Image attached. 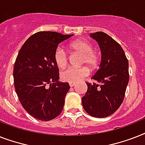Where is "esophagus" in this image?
Returning <instances> with one entry per match:
<instances>
[{"instance_id":"obj_1","label":"esophagus","mask_w":145,"mask_h":145,"mask_svg":"<svg viewBox=\"0 0 145 145\" xmlns=\"http://www.w3.org/2000/svg\"><path fill=\"white\" fill-rule=\"evenodd\" d=\"M69 86H70L71 87H73L74 86H75V84L74 83H69Z\"/></svg>"}]
</instances>
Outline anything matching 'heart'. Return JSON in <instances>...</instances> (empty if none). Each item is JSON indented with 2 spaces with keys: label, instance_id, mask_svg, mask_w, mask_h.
Instances as JSON below:
<instances>
[{
  "label": "heart",
  "instance_id": "b5f03b06",
  "mask_svg": "<svg viewBox=\"0 0 145 145\" xmlns=\"http://www.w3.org/2000/svg\"><path fill=\"white\" fill-rule=\"evenodd\" d=\"M70 48L75 52L81 53L80 64H86L90 68H95L99 63V57L93 51L92 44L85 40H76L70 44ZM54 60L57 66L60 68H65L68 63L67 53L62 47H57L54 52ZM89 71L86 66L78 68L69 67L61 74V78L64 81L77 83L89 74Z\"/></svg>",
  "mask_w": 145,
  "mask_h": 145
}]
</instances>
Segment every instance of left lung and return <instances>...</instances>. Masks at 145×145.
I'll return each instance as SVG.
<instances>
[{
	"label": "left lung",
	"mask_w": 145,
	"mask_h": 145,
	"mask_svg": "<svg viewBox=\"0 0 145 145\" xmlns=\"http://www.w3.org/2000/svg\"><path fill=\"white\" fill-rule=\"evenodd\" d=\"M90 37L99 43L101 61L92 77L96 83L86 84L82 105L90 116L103 118L114 114L123 101L129 80V61L121 46L109 35L98 31Z\"/></svg>",
	"instance_id": "left-lung-1"
}]
</instances>
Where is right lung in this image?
<instances>
[{"label":"right lung","instance_id":"obj_1","mask_svg":"<svg viewBox=\"0 0 145 145\" xmlns=\"http://www.w3.org/2000/svg\"><path fill=\"white\" fill-rule=\"evenodd\" d=\"M73 35L40 31L22 46L13 69L14 86L24 109L36 119L49 121L63 109L68 83L59 82L55 50Z\"/></svg>","mask_w":145,"mask_h":145}]
</instances>
